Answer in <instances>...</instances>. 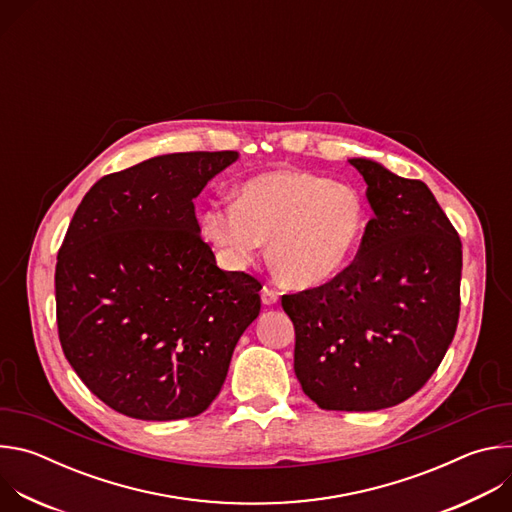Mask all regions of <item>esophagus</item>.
Wrapping results in <instances>:
<instances>
[{
	"instance_id": "obj_1",
	"label": "esophagus",
	"mask_w": 512,
	"mask_h": 512,
	"mask_svg": "<svg viewBox=\"0 0 512 512\" xmlns=\"http://www.w3.org/2000/svg\"><path fill=\"white\" fill-rule=\"evenodd\" d=\"M277 300H279V291H277V289H273V287H269V285H265V287L261 289V302H263L265 306H273V304H277Z\"/></svg>"
}]
</instances>
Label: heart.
<instances>
[{
    "mask_svg": "<svg viewBox=\"0 0 512 512\" xmlns=\"http://www.w3.org/2000/svg\"><path fill=\"white\" fill-rule=\"evenodd\" d=\"M369 208L350 184L275 170L247 180L233 204L214 202L200 212L202 237L233 269L251 265L269 241L273 271L289 285L316 287L356 255Z\"/></svg>",
    "mask_w": 512,
    "mask_h": 512,
    "instance_id": "heart-1",
    "label": "heart"
}]
</instances>
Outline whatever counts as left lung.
I'll use <instances>...</instances> for the list:
<instances>
[{"label": "left lung", "instance_id": "left-lung-1", "mask_svg": "<svg viewBox=\"0 0 512 512\" xmlns=\"http://www.w3.org/2000/svg\"><path fill=\"white\" fill-rule=\"evenodd\" d=\"M348 162L375 212L358 253L281 306L296 328L304 393L328 411H377L415 395L446 356L460 316L462 241L421 180Z\"/></svg>", "mask_w": 512, "mask_h": 512}]
</instances>
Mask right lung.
Segmentation results:
<instances>
[{"mask_svg":"<svg viewBox=\"0 0 512 512\" xmlns=\"http://www.w3.org/2000/svg\"><path fill=\"white\" fill-rule=\"evenodd\" d=\"M237 152H188L103 176L68 225L56 263L66 360L111 409L145 421L200 415L259 316L261 283L223 271L194 198Z\"/></svg>","mask_w":512,"mask_h":512,"instance_id":"add662e5","label":"right lung"}]
</instances>
